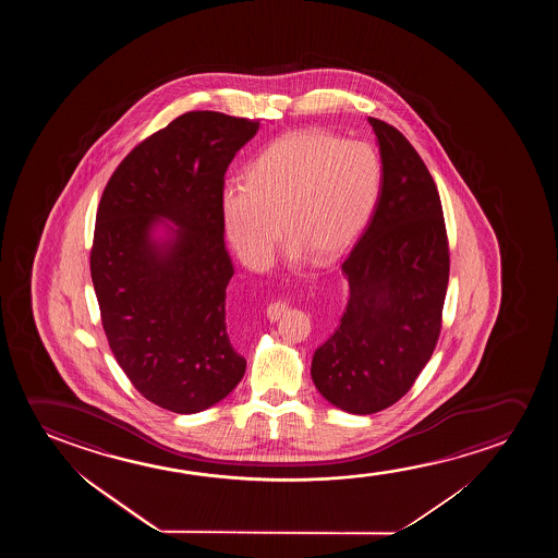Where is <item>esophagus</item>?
Returning a JSON list of instances; mask_svg holds the SVG:
<instances>
[{"label":"esophagus","instance_id":"esophagus-1","mask_svg":"<svg viewBox=\"0 0 558 558\" xmlns=\"http://www.w3.org/2000/svg\"><path fill=\"white\" fill-rule=\"evenodd\" d=\"M283 311H286V305H283V303H270L267 308L268 320H278V318L282 316Z\"/></svg>","mask_w":558,"mask_h":558}]
</instances>
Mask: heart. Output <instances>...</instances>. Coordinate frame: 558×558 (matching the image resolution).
Listing matches in <instances>:
<instances>
[{"label":"heart","instance_id":"b5f03b06","mask_svg":"<svg viewBox=\"0 0 558 558\" xmlns=\"http://www.w3.org/2000/svg\"><path fill=\"white\" fill-rule=\"evenodd\" d=\"M381 160L362 141L298 131L263 148L245 183L222 189L221 214L234 252L247 267L270 263L280 227L288 257L333 259L362 234L381 191Z\"/></svg>","mask_w":558,"mask_h":558}]
</instances>
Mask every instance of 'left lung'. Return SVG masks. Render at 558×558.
<instances>
[{"label":"left lung","mask_w":558,"mask_h":558,"mask_svg":"<svg viewBox=\"0 0 558 558\" xmlns=\"http://www.w3.org/2000/svg\"><path fill=\"white\" fill-rule=\"evenodd\" d=\"M381 156L372 219L341 270L349 301L314 351V385L354 415L381 412L410 390L440 333L450 255L435 181L408 138L367 118Z\"/></svg>","instance_id":"obj_1"}]
</instances>
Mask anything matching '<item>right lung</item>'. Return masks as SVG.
<instances>
[{
    "mask_svg": "<svg viewBox=\"0 0 558 558\" xmlns=\"http://www.w3.org/2000/svg\"><path fill=\"white\" fill-rule=\"evenodd\" d=\"M257 130L209 110L179 116L133 148L100 198L92 280L102 328L133 387L169 412H204L245 374L227 331L234 265L221 194Z\"/></svg>",
    "mask_w": 558,
    "mask_h": 558,
    "instance_id": "add662e5",
    "label": "right lung"
}]
</instances>
